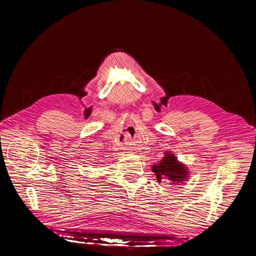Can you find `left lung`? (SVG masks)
I'll use <instances>...</instances> for the list:
<instances>
[{"mask_svg":"<svg viewBox=\"0 0 256 256\" xmlns=\"http://www.w3.org/2000/svg\"><path fill=\"white\" fill-rule=\"evenodd\" d=\"M152 170L155 172L158 182H162V179H167L172 184H180L188 179L187 167L178 162L177 157L170 152H166L158 164L152 167Z\"/></svg>","mask_w":256,"mask_h":256,"instance_id":"obj_1","label":"left lung"}]
</instances>
